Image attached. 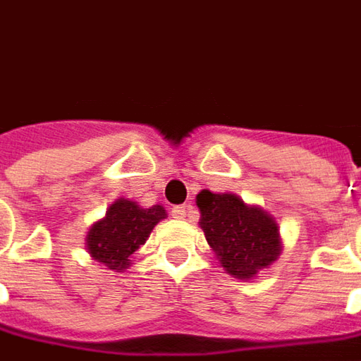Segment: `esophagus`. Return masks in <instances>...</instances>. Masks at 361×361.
Returning <instances> with one entry per match:
<instances>
[{
  "label": "esophagus",
  "mask_w": 361,
  "mask_h": 361,
  "mask_svg": "<svg viewBox=\"0 0 361 361\" xmlns=\"http://www.w3.org/2000/svg\"><path fill=\"white\" fill-rule=\"evenodd\" d=\"M189 212H191V204H180V207H173L172 216L173 219H185Z\"/></svg>",
  "instance_id": "obj_1"
}]
</instances>
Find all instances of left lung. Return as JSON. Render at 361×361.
I'll return each instance as SVG.
<instances>
[{
  "label": "left lung",
  "instance_id": "obj_1",
  "mask_svg": "<svg viewBox=\"0 0 361 361\" xmlns=\"http://www.w3.org/2000/svg\"><path fill=\"white\" fill-rule=\"evenodd\" d=\"M199 226L220 267L238 280H251L282 253L276 219L259 204H247L235 193L203 189L195 199Z\"/></svg>",
  "mask_w": 361,
  "mask_h": 361
}]
</instances>
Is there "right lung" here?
<instances>
[{"label": "right lung", "instance_id": "1", "mask_svg": "<svg viewBox=\"0 0 361 361\" xmlns=\"http://www.w3.org/2000/svg\"><path fill=\"white\" fill-rule=\"evenodd\" d=\"M166 216L168 214L162 204L142 209L133 199L119 197L108 207L104 219L96 220L89 228L85 250L98 265L114 272H123L133 265V253L145 245L152 228Z\"/></svg>", "mask_w": 361, "mask_h": 361}]
</instances>
